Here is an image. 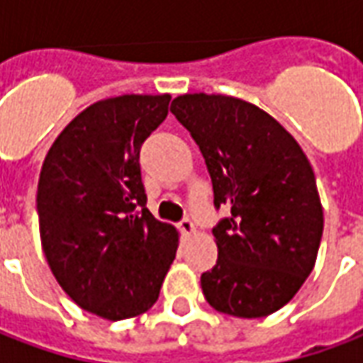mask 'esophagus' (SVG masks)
Masks as SVG:
<instances>
[{
	"label": "esophagus",
	"mask_w": 363,
	"mask_h": 363,
	"mask_svg": "<svg viewBox=\"0 0 363 363\" xmlns=\"http://www.w3.org/2000/svg\"><path fill=\"white\" fill-rule=\"evenodd\" d=\"M179 229H181L184 235H192V233L196 231V228H194V221L190 220V218H184V220L179 223Z\"/></svg>",
	"instance_id": "esophagus-1"
}]
</instances>
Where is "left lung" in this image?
<instances>
[{
	"mask_svg": "<svg viewBox=\"0 0 363 363\" xmlns=\"http://www.w3.org/2000/svg\"><path fill=\"white\" fill-rule=\"evenodd\" d=\"M171 112L202 151L213 206L218 262L200 284L216 311L259 319L278 311L311 274L323 206L309 159L280 122L225 95H181Z\"/></svg>",
	"mask_w": 363,
	"mask_h": 363,
	"instance_id": "8db88e82",
	"label": "left lung"
}]
</instances>
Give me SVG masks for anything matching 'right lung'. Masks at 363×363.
<instances>
[{
  "label": "right lung",
  "instance_id": "obj_1",
  "mask_svg": "<svg viewBox=\"0 0 363 363\" xmlns=\"http://www.w3.org/2000/svg\"><path fill=\"white\" fill-rule=\"evenodd\" d=\"M171 95H122L79 112L43 163L36 210L52 274L82 309L108 320L157 301L179 231L145 208L140 150Z\"/></svg>",
  "mask_w": 363,
  "mask_h": 363
}]
</instances>
